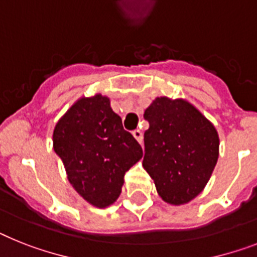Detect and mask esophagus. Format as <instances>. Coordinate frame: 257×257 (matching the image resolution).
Here are the masks:
<instances>
[{
	"label": "esophagus",
	"mask_w": 257,
	"mask_h": 257,
	"mask_svg": "<svg viewBox=\"0 0 257 257\" xmlns=\"http://www.w3.org/2000/svg\"><path fill=\"white\" fill-rule=\"evenodd\" d=\"M133 135H134V138H135V139L139 142V143H142V141H143V134H142L141 130H134Z\"/></svg>",
	"instance_id": "34e87169"
}]
</instances>
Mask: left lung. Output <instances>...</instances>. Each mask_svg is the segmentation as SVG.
Segmentation results:
<instances>
[{"mask_svg":"<svg viewBox=\"0 0 257 257\" xmlns=\"http://www.w3.org/2000/svg\"><path fill=\"white\" fill-rule=\"evenodd\" d=\"M143 167L163 200L181 205L198 196L217 164V130L189 102L156 98L144 111Z\"/></svg>","mask_w":257,"mask_h":257,"instance_id":"1","label":"left lung"}]
</instances>
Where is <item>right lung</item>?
<instances>
[{"label":"right lung","instance_id":"obj_1","mask_svg":"<svg viewBox=\"0 0 257 257\" xmlns=\"http://www.w3.org/2000/svg\"><path fill=\"white\" fill-rule=\"evenodd\" d=\"M54 150L73 188L97 207L119 197L126 172L143 156L141 144L101 94L78 99L57 122Z\"/></svg>","mask_w":257,"mask_h":257}]
</instances>
